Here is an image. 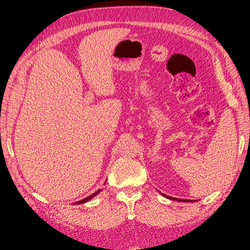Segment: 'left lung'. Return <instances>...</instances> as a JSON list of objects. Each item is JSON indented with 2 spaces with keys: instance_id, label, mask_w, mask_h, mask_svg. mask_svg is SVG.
I'll return each instance as SVG.
<instances>
[{
  "instance_id": "left-lung-1",
  "label": "left lung",
  "mask_w": 250,
  "mask_h": 250,
  "mask_svg": "<svg viewBox=\"0 0 250 250\" xmlns=\"http://www.w3.org/2000/svg\"><path fill=\"white\" fill-rule=\"evenodd\" d=\"M163 196H165L166 198H168V199H172V200H178V201H185V203H186V201H190V203H192V201H194V200H191V199H181V198H175V197H171V196H168V195H165V194H162Z\"/></svg>"
}]
</instances>
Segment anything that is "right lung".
<instances>
[{
	"mask_svg": "<svg viewBox=\"0 0 250 250\" xmlns=\"http://www.w3.org/2000/svg\"><path fill=\"white\" fill-rule=\"evenodd\" d=\"M106 184V183H104ZM103 189H99L98 191H95L93 194H91V195H89L88 197H86V198H84V199H82V200H79V201H77V203H74V205H81V204H84V203H87L88 200H90V199H92L94 196H96L99 194V193H101V191H102Z\"/></svg>",
	"mask_w": 250,
	"mask_h": 250,
	"instance_id": "obj_1",
	"label": "right lung"
}]
</instances>
